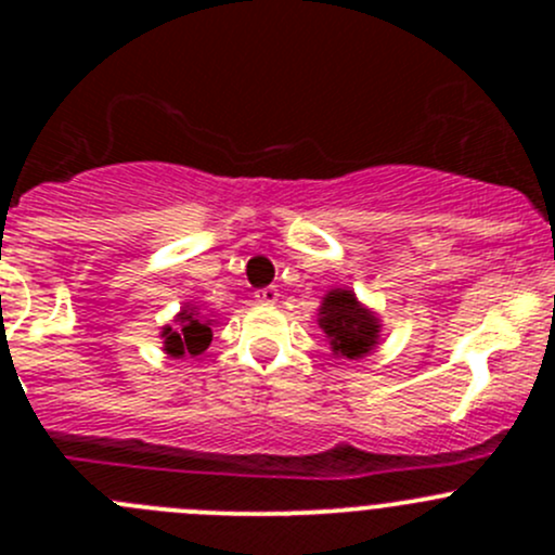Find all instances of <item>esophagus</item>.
<instances>
[{"mask_svg":"<svg viewBox=\"0 0 555 555\" xmlns=\"http://www.w3.org/2000/svg\"><path fill=\"white\" fill-rule=\"evenodd\" d=\"M255 298H257V304L273 306L279 300V289L276 287H262V289H257Z\"/></svg>","mask_w":555,"mask_h":555,"instance_id":"obj_1","label":"esophagus"}]
</instances>
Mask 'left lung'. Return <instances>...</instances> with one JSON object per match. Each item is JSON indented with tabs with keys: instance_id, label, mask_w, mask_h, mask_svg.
Returning <instances> with one entry per match:
<instances>
[{
	"instance_id": "obj_1",
	"label": "left lung",
	"mask_w": 555,
	"mask_h": 555,
	"mask_svg": "<svg viewBox=\"0 0 555 555\" xmlns=\"http://www.w3.org/2000/svg\"><path fill=\"white\" fill-rule=\"evenodd\" d=\"M319 327L327 333L335 354L360 360L378 338V319L357 304L349 289H333L319 309Z\"/></svg>"
}]
</instances>
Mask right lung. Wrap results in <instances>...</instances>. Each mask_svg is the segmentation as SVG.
Wrapping results in <instances>:
<instances>
[{"instance_id":"obj_1","label":"right lung","mask_w":555,"mask_h":555,"mask_svg":"<svg viewBox=\"0 0 555 555\" xmlns=\"http://www.w3.org/2000/svg\"><path fill=\"white\" fill-rule=\"evenodd\" d=\"M164 344H166V354L171 357L201 354V351L211 344L209 322L193 309L179 311L177 327H164Z\"/></svg>"}]
</instances>
